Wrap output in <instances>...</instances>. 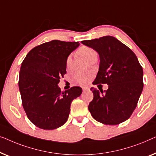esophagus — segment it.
Segmentation results:
<instances>
[{"label": "esophagus", "instance_id": "34e87169", "mask_svg": "<svg viewBox=\"0 0 156 156\" xmlns=\"http://www.w3.org/2000/svg\"><path fill=\"white\" fill-rule=\"evenodd\" d=\"M88 90H89V87H83V91Z\"/></svg>", "mask_w": 156, "mask_h": 156}]
</instances>
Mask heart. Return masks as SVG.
<instances>
[{"instance_id": "obj_1", "label": "heart", "mask_w": 156, "mask_h": 156, "mask_svg": "<svg viewBox=\"0 0 156 156\" xmlns=\"http://www.w3.org/2000/svg\"><path fill=\"white\" fill-rule=\"evenodd\" d=\"M78 53L80 54V56L85 59V61H88L90 58L94 56L97 55V52H96L93 49H92L90 47H85V46H83L81 47L78 50ZM72 63V57L70 56L68 57L66 60V67L67 69H69L71 66ZM90 74L87 73H78L77 75L75 76V80L79 84L83 85L87 83V81L89 80Z\"/></svg>"}]
</instances>
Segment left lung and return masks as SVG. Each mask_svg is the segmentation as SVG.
<instances>
[{"instance_id": "8db88e82", "label": "left lung", "mask_w": 156, "mask_h": 156, "mask_svg": "<svg viewBox=\"0 0 156 156\" xmlns=\"http://www.w3.org/2000/svg\"><path fill=\"white\" fill-rule=\"evenodd\" d=\"M100 57L95 84L108 85L105 92L91 87L93 100L88 109L96 121L117 125L131 117L144 88V72L136 56L115 37L105 36L82 41Z\"/></svg>"}]
</instances>
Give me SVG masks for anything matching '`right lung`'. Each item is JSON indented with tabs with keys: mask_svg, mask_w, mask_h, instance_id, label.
Here are the masks:
<instances>
[{
	"mask_svg": "<svg viewBox=\"0 0 156 156\" xmlns=\"http://www.w3.org/2000/svg\"><path fill=\"white\" fill-rule=\"evenodd\" d=\"M80 44L52 40L30 51L22 63L19 90L28 119L39 128L52 130L65 124L80 87L61 92L58 84L66 73L68 57Z\"/></svg>",
	"mask_w": 156,
	"mask_h": 156,
	"instance_id": "add662e5",
	"label": "right lung"
}]
</instances>
